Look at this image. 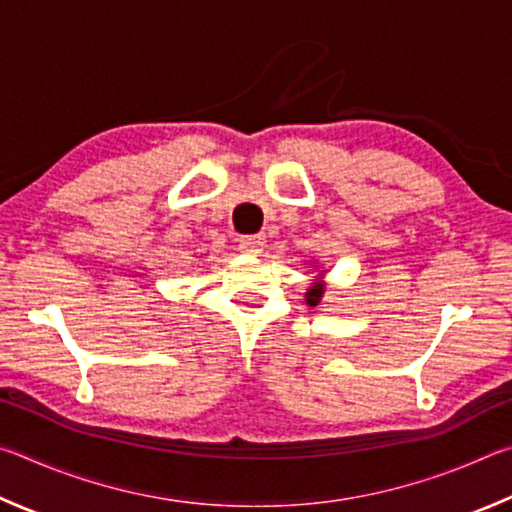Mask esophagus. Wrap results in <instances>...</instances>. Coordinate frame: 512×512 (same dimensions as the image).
<instances>
[{"mask_svg":"<svg viewBox=\"0 0 512 512\" xmlns=\"http://www.w3.org/2000/svg\"><path fill=\"white\" fill-rule=\"evenodd\" d=\"M264 246H266V239L262 235H250V237L239 239V250L246 255H262Z\"/></svg>","mask_w":512,"mask_h":512,"instance_id":"1","label":"esophagus"}]
</instances>
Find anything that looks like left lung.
Wrapping results in <instances>:
<instances>
[{
    "instance_id": "8db88e82",
    "label": "left lung",
    "mask_w": 512,
    "mask_h": 512,
    "mask_svg": "<svg viewBox=\"0 0 512 512\" xmlns=\"http://www.w3.org/2000/svg\"><path fill=\"white\" fill-rule=\"evenodd\" d=\"M323 275H325V271L320 273L314 282L309 284V289H307V293H305V302L309 307H316L320 300H323V296H325V289H327V282L323 280Z\"/></svg>"
}]
</instances>
